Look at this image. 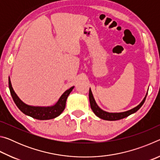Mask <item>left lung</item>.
Segmentation results:
<instances>
[{
    "mask_svg": "<svg viewBox=\"0 0 160 160\" xmlns=\"http://www.w3.org/2000/svg\"><path fill=\"white\" fill-rule=\"evenodd\" d=\"M147 94H148V92L146 94L145 98L143 99L142 101L140 102V104L138 105L137 107H134L133 109H132L131 110L126 111V112H120V113H109V112H105V111L102 110V109H100L98 105L97 104L95 100H94L93 94L92 93L90 88V91H89V99H90L91 109L93 111L94 114H95L97 116H98L99 118L104 119V120H107V121H117V120H120V119L126 118L127 116L132 114V113H134L135 112H136L142 106V104H144L146 97H147Z\"/></svg>",
    "mask_w": 160,
    "mask_h": 160,
    "instance_id": "8db88e82",
    "label": "left lung"
}]
</instances>
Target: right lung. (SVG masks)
<instances>
[{
  "instance_id": "right-lung-1",
  "label": "right lung",
  "mask_w": 160,
  "mask_h": 160,
  "mask_svg": "<svg viewBox=\"0 0 160 160\" xmlns=\"http://www.w3.org/2000/svg\"><path fill=\"white\" fill-rule=\"evenodd\" d=\"M8 85L10 94L15 102V104L17 105L18 109L22 112L31 117L38 119V120H48L57 117L61 113L63 112L66 107V103L68 97L73 90L74 86L67 90L62 94L58 102L55 104L51 107H34L30 105L26 104L22 100L19 98L18 96L15 92L13 90L11 82H10V77L8 78Z\"/></svg>"
}]
</instances>
